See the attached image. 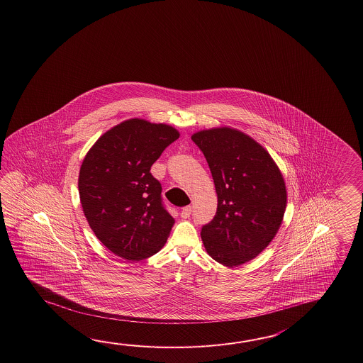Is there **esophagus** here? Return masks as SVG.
Segmentation results:
<instances>
[{"label": "esophagus", "mask_w": 363, "mask_h": 363, "mask_svg": "<svg viewBox=\"0 0 363 363\" xmlns=\"http://www.w3.org/2000/svg\"><path fill=\"white\" fill-rule=\"evenodd\" d=\"M191 213H192V206H185V208H182L180 216H182L183 219H186V218L191 216Z\"/></svg>", "instance_id": "obj_1"}]
</instances>
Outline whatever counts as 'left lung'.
I'll use <instances>...</instances> for the list:
<instances>
[{"label": "left lung", "instance_id": "left-lung-1", "mask_svg": "<svg viewBox=\"0 0 363 363\" xmlns=\"http://www.w3.org/2000/svg\"><path fill=\"white\" fill-rule=\"evenodd\" d=\"M214 179L218 206L201 238L216 262L233 267L253 259L277 235L286 211L284 179L255 140L231 128L192 136Z\"/></svg>", "mask_w": 363, "mask_h": 363}]
</instances>
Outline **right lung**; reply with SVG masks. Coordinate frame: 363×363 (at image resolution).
<instances>
[{
	"label": "right lung",
	"mask_w": 363,
	"mask_h": 363,
	"mask_svg": "<svg viewBox=\"0 0 363 363\" xmlns=\"http://www.w3.org/2000/svg\"><path fill=\"white\" fill-rule=\"evenodd\" d=\"M179 139L167 124L130 119L104 133L85 155L79 194L97 239L127 261H141L164 245L174 218L152 164Z\"/></svg>",
	"instance_id": "right-lung-1"
}]
</instances>
